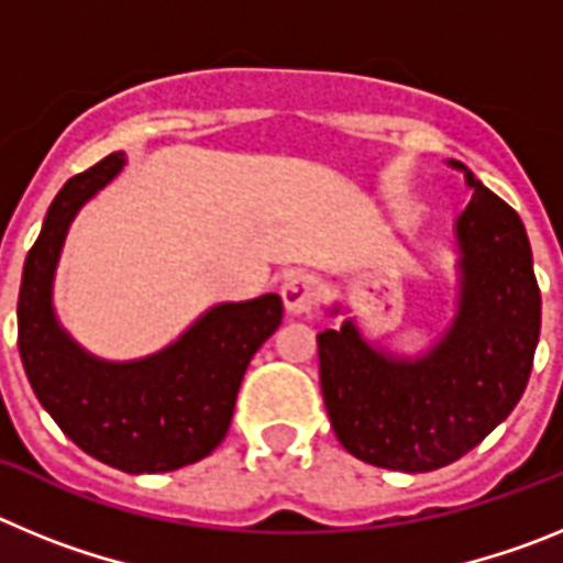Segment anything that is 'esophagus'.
<instances>
[{
  "label": "esophagus",
  "mask_w": 563,
  "mask_h": 563,
  "mask_svg": "<svg viewBox=\"0 0 563 563\" xmlns=\"http://www.w3.org/2000/svg\"><path fill=\"white\" fill-rule=\"evenodd\" d=\"M282 301H285L287 312L305 316L318 301V282L307 273H290L282 285Z\"/></svg>",
  "instance_id": "1"
}]
</instances>
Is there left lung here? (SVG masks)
<instances>
[{
	"mask_svg": "<svg viewBox=\"0 0 563 563\" xmlns=\"http://www.w3.org/2000/svg\"><path fill=\"white\" fill-rule=\"evenodd\" d=\"M449 166L474 188L454 222L451 324L415 357L369 341L355 318L318 332L321 391L341 445L406 474L451 465L516 409L541 332L533 251L519 213L460 161Z\"/></svg>",
	"mask_w": 563,
	"mask_h": 563,
	"instance_id": "8db88e82",
	"label": "left lung"
}]
</instances>
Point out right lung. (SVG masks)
<instances>
[{
    "instance_id": "add662e5",
    "label": "right lung",
    "mask_w": 563,
    "mask_h": 563,
    "mask_svg": "<svg viewBox=\"0 0 563 563\" xmlns=\"http://www.w3.org/2000/svg\"><path fill=\"white\" fill-rule=\"evenodd\" d=\"M126 166L123 152L64 183L47 208L19 287V355L27 380L78 449L126 474L200 462L228 434L239 383L282 324L276 292L213 305L163 350L107 361L84 350L56 316L53 285L69 225Z\"/></svg>"
}]
</instances>
